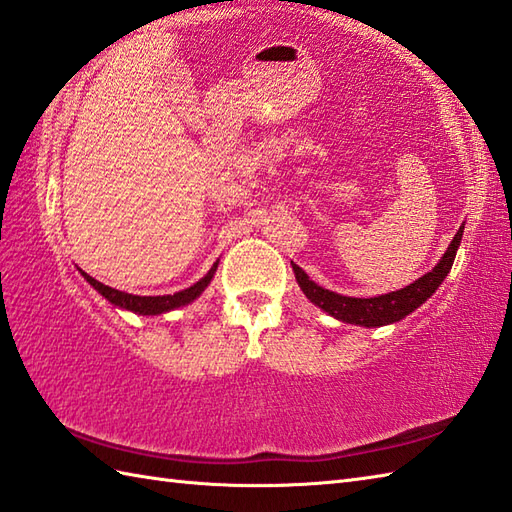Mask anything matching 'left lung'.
Instances as JSON below:
<instances>
[{
    "mask_svg": "<svg viewBox=\"0 0 512 512\" xmlns=\"http://www.w3.org/2000/svg\"><path fill=\"white\" fill-rule=\"evenodd\" d=\"M462 232L464 225H460V230L453 236L451 245L447 247L445 256L440 258V263L427 271L423 278L414 280L412 285H407L405 289L377 295V298H350V295H339L335 291H328L320 285H315L309 276L304 274V269L298 265H293V274L295 280H298L300 289L304 291L306 298H309L315 306H320L322 311L328 315H333L335 320H342L346 324H359V326H385V324H394L403 320L405 315H410L416 311L420 304H423L427 298L436 293V289L442 285V280L447 278L451 271L453 260H456L458 245L462 241Z\"/></svg>",
    "mask_w": 512,
    "mask_h": 512,
    "instance_id": "8db88e82",
    "label": "left lung"
}]
</instances>
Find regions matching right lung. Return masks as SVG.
I'll return each mask as SVG.
<instances>
[{
	"instance_id": "obj_1",
	"label": "right lung",
	"mask_w": 512,
	"mask_h": 512,
	"mask_svg": "<svg viewBox=\"0 0 512 512\" xmlns=\"http://www.w3.org/2000/svg\"><path fill=\"white\" fill-rule=\"evenodd\" d=\"M217 267H219V260L212 265V269L199 282H195L192 287H188L184 291H177L173 295H133V293H124V291L102 285V282H98L96 278L85 274V271H81V274L89 282V285H92L102 295V298H107L113 306H118V309L133 311L138 315H162L166 311L179 309V306H186L192 300H197L199 295L206 291V287L210 285V280L214 278V271H217Z\"/></svg>"
}]
</instances>
